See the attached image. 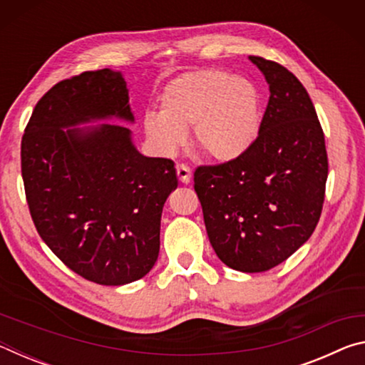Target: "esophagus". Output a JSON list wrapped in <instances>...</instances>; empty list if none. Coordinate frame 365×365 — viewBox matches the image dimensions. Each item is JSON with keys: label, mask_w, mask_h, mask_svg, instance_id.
<instances>
[{"label": "esophagus", "mask_w": 365, "mask_h": 365, "mask_svg": "<svg viewBox=\"0 0 365 365\" xmlns=\"http://www.w3.org/2000/svg\"><path fill=\"white\" fill-rule=\"evenodd\" d=\"M177 177L182 183H190L191 180V170L188 165L185 164H177Z\"/></svg>", "instance_id": "obj_1"}]
</instances>
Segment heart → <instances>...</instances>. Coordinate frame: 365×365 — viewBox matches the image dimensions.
Returning <instances> with one entry per match:
<instances>
[{
	"mask_svg": "<svg viewBox=\"0 0 365 365\" xmlns=\"http://www.w3.org/2000/svg\"><path fill=\"white\" fill-rule=\"evenodd\" d=\"M143 125L160 154H174L188 130L202 156L228 163L242 158L257 138L259 95L248 80L222 71L188 72L165 86L159 114H146Z\"/></svg>",
	"mask_w": 365,
	"mask_h": 365,
	"instance_id": "obj_1",
	"label": "heart"
}]
</instances>
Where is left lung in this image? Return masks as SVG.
<instances>
[{
    "mask_svg": "<svg viewBox=\"0 0 365 365\" xmlns=\"http://www.w3.org/2000/svg\"><path fill=\"white\" fill-rule=\"evenodd\" d=\"M250 59L270 90L257 138L242 158L197 165L193 180L215 255L228 267L252 274L285 261L316 230L329 158L299 80L275 61Z\"/></svg>",
    "mask_w": 365,
    "mask_h": 365,
    "instance_id": "obj_1",
    "label": "left lung"
}]
</instances>
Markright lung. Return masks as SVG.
Instances as JSON below:
<instances>
[{
    "label": "right lung",
    "mask_w": 365,
    "mask_h": 365,
    "mask_svg": "<svg viewBox=\"0 0 365 365\" xmlns=\"http://www.w3.org/2000/svg\"><path fill=\"white\" fill-rule=\"evenodd\" d=\"M133 120L120 72L61 80L36 103L21 143L30 215L48 248L100 285H125L153 269L163 206L177 188L174 163L137 151L130 130L91 119Z\"/></svg>",
    "instance_id": "obj_1"
}]
</instances>
